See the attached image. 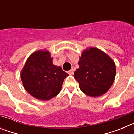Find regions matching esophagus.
<instances>
[{
    "mask_svg": "<svg viewBox=\"0 0 134 134\" xmlns=\"http://www.w3.org/2000/svg\"><path fill=\"white\" fill-rule=\"evenodd\" d=\"M68 74H70V75H72L73 74H74V70H73V69L70 70H69L68 72Z\"/></svg>",
    "mask_w": 134,
    "mask_h": 134,
    "instance_id": "obj_1",
    "label": "esophagus"
}]
</instances>
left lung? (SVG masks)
<instances>
[{
    "label": "left lung",
    "mask_w": 134,
    "mask_h": 134,
    "mask_svg": "<svg viewBox=\"0 0 134 134\" xmlns=\"http://www.w3.org/2000/svg\"><path fill=\"white\" fill-rule=\"evenodd\" d=\"M74 77L85 94L97 97L107 93L115 77V65L109 55L100 49L91 48L84 51Z\"/></svg>",
    "instance_id": "8db88e82"
}]
</instances>
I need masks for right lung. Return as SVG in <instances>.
Returning a JSON list of instances; mask_svg holds the SVG:
<instances>
[{"instance_id": "add662e5", "label": "right lung", "mask_w": 134, "mask_h": 134, "mask_svg": "<svg viewBox=\"0 0 134 134\" xmlns=\"http://www.w3.org/2000/svg\"><path fill=\"white\" fill-rule=\"evenodd\" d=\"M68 74L54 66L48 51H37L27 59L21 72V80L26 91L39 100H47L61 91Z\"/></svg>"}]
</instances>
